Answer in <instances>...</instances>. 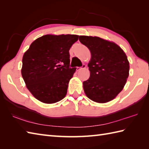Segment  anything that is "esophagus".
Returning <instances> with one entry per match:
<instances>
[{"label":"esophagus","instance_id":"esophagus-1","mask_svg":"<svg viewBox=\"0 0 149 149\" xmlns=\"http://www.w3.org/2000/svg\"><path fill=\"white\" fill-rule=\"evenodd\" d=\"M86 68V65H85L84 64H83L81 66H80V67H77L76 70H77V71H79V70H80L83 69V68Z\"/></svg>","mask_w":149,"mask_h":149}]
</instances>
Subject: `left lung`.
Wrapping results in <instances>:
<instances>
[{"label": "left lung", "mask_w": 149, "mask_h": 149, "mask_svg": "<svg viewBox=\"0 0 149 149\" xmlns=\"http://www.w3.org/2000/svg\"><path fill=\"white\" fill-rule=\"evenodd\" d=\"M80 42L90 50V76L83 82L85 94L91 100L106 103L121 91L129 77V63L116 43L97 36H80Z\"/></svg>", "instance_id": "8db88e82"}]
</instances>
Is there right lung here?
Masks as SVG:
<instances>
[{
    "mask_svg": "<svg viewBox=\"0 0 149 149\" xmlns=\"http://www.w3.org/2000/svg\"><path fill=\"white\" fill-rule=\"evenodd\" d=\"M78 38L75 34H47L34 40L24 53L22 75L36 99L53 104L66 96L76 70L70 67L69 50Z\"/></svg>",
    "mask_w": 149,
    "mask_h": 149,
    "instance_id": "1",
    "label": "right lung"
}]
</instances>
